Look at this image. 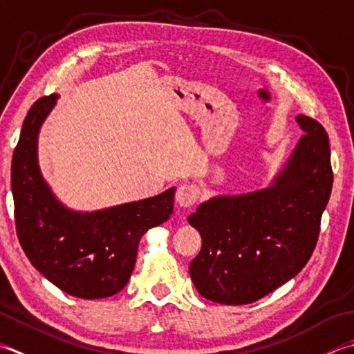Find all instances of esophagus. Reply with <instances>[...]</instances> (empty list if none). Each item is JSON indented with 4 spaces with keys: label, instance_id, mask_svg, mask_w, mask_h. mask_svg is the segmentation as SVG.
Wrapping results in <instances>:
<instances>
[{
    "label": "esophagus",
    "instance_id": "obj_1",
    "mask_svg": "<svg viewBox=\"0 0 354 354\" xmlns=\"http://www.w3.org/2000/svg\"><path fill=\"white\" fill-rule=\"evenodd\" d=\"M200 189L196 185H182L176 192V201L180 207H191L197 203Z\"/></svg>",
    "mask_w": 354,
    "mask_h": 354
}]
</instances>
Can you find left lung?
<instances>
[{
	"label": "left lung",
	"instance_id": "left-lung-1",
	"mask_svg": "<svg viewBox=\"0 0 354 354\" xmlns=\"http://www.w3.org/2000/svg\"><path fill=\"white\" fill-rule=\"evenodd\" d=\"M297 122L304 136L272 186L214 197L187 218L201 235L189 273L206 299L250 304L297 277L312 257L333 171L326 129L304 114Z\"/></svg>",
	"mask_w": 354,
	"mask_h": 354
}]
</instances>
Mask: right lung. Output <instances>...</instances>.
Wrapping results in <instances>:
<instances>
[{"label": "right lung", "mask_w": 354, "mask_h": 354, "mask_svg": "<svg viewBox=\"0 0 354 354\" xmlns=\"http://www.w3.org/2000/svg\"><path fill=\"white\" fill-rule=\"evenodd\" d=\"M56 99L44 96L32 105L13 151L17 235L28 261L62 292L106 298L127 286L142 235L169 218L176 189L90 214L62 206L42 178L36 154L41 124Z\"/></svg>", "instance_id": "add662e5"}]
</instances>
